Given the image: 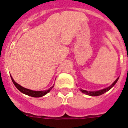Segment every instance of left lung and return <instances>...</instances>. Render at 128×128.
<instances>
[{
  "mask_svg": "<svg viewBox=\"0 0 128 128\" xmlns=\"http://www.w3.org/2000/svg\"><path fill=\"white\" fill-rule=\"evenodd\" d=\"M118 78L117 79V80H115V81H114V82L112 83V84L111 86H110L109 87H108V88H104V89H102V90H99V91H96V92H90V91H86V90H82V89L80 88V91L82 92V93L84 94H86V95H89V96H100V95L103 94H104L105 92H108V90H110L112 88L113 86H114V85L115 84V83L117 82V81H118Z\"/></svg>",
  "mask_w": 128,
  "mask_h": 128,
  "instance_id": "left-lung-1",
  "label": "left lung"
}]
</instances>
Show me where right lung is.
I'll return each instance as SVG.
<instances>
[{
    "instance_id": "1",
    "label": "right lung",
    "mask_w": 128,
    "mask_h": 128,
    "mask_svg": "<svg viewBox=\"0 0 128 128\" xmlns=\"http://www.w3.org/2000/svg\"><path fill=\"white\" fill-rule=\"evenodd\" d=\"M11 80L13 81V84H14L16 88H17L18 90L19 91H20L22 93L26 95H28V96H31V97H33V98H40V97H42V96H45V95L47 94V93H48L49 92H50V90H52L54 86H52V87H50V88H48V90H44V91H34V90H29L28 88H24L22 87V86H20V84H18V83L15 82V81L13 80V79L12 78V77L11 76Z\"/></svg>"
}]
</instances>
